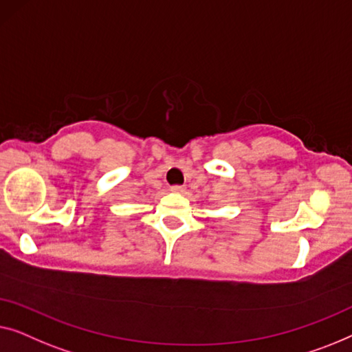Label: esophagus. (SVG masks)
<instances>
[{"label":"esophagus","instance_id":"34e87169","mask_svg":"<svg viewBox=\"0 0 352 352\" xmlns=\"http://www.w3.org/2000/svg\"><path fill=\"white\" fill-rule=\"evenodd\" d=\"M170 191H172V192H178V195H183V192H185V186L175 185V186L170 188Z\"/></svg>","mask_w":352,"mask_h":352}]
</instances>
